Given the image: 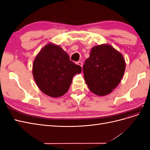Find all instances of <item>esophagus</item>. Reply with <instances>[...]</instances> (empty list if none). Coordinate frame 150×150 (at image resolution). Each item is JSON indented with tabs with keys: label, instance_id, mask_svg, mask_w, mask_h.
<instances>
[{
	"label": "esophagus",
	"instance_id": "34e87169",
	"mask_svg": "<svg viewBox=\"0 0 150 150\" xmlns=\"http://www.w3.org/2000/svg\"><path fill=\"white\" fill-rule=\"evenodd\" d=\"M76 64H78V65L80 66L81 67H83V65L82 62H76Z\"/></svg>",
	"mask_w": 150,
	"mask_h": 150
}]
</instances>
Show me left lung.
Segmentation results:
<instances>
[{
	"label": "left lung",
	"instance_id": "obj_1",
	"mask_svg": "<svg viewBox=\"0 0 150 150\" xmlns=\"http://www.w3.org/2000/svg\"><path fill=\"white\" fill-rule=\"evenodd\" d=\"M125 66L123 56L110 45L94 46L83 67L86 84L94 94L105 96L119 84Z\"/></svg>",
	"mask_w": 150,
	"mask_h": 150
}]
</instances>
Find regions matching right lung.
I'll return each mask as SVG.
<instances>
[{
  "mask_svg": "<svg viewBox=\"0 0 150 150\" xmlns=\"http://www.w3.org/2000/svg\"><path fill=\"white\" fill-rule=\"evenodd\" d=\"M81 67L71 61L60 46L48 44L36 56L33 73L40 91L57 98L66 93L73 76L81 73Z\"/></svg>",
  "mask_w": 150,
  "mask_h": 150,
  "instance_id": "1",
  "label": "right lung"
}]
</instances>
